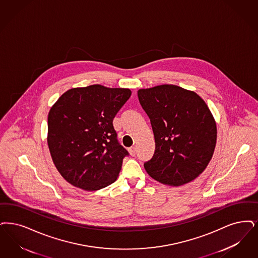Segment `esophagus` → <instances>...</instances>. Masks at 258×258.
Instances as JSON below:
<instances>
[{
  "label": "esophagus",
  "mask_w": 258,
  "mask_h": 258,
  "mask_svg": "<svg viewBox=\"0 0 258 258\" xmlns=\"http://www.w3.org/2000/svg\"><path fill=\"white\" fill-rule=\"evenodd\" d=\"M128 153L131 154V155L134 156L135 154H136V148H135V147H131V148L128 149Z\"/></svg>",
  "instance_id": "1"
}]
</instances>
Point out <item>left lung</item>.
Wrapping results in <instances>:
<instances>
[{"mask_svg": "<svg viewBox=\"0 0 258 258\" xmlns=\"http://www.w3.org/2000/svg\"><path fill=\"white\" fill-rule=\"evenodd\" d=\"M137 93L155 135V155L145 163L146 172L164 185L194 180L206 170L216 146V121L206 102L174 84Z\"/></svg>", "mask_w": 258, "mask_h": 258, "instance_id": "1", "label": "left lung"}]
</instances>
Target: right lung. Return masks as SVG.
<instances>
[{"label":"right lung","instance_id":"add662e5","mask_svg":"<svg viewBox=\"0 0 258 258\" xmlns=\"http://www.w3.org/2000/svg\"><path fill=\"white\" fill-rule=\"evenodd\" d=\"M131 95L128 88L93 84L71 88L52 104L47 142L67 182L96 191L117 179L127 152L118 144L113 119Z\"/></svg>","mask_w":258,"mask_h":258}]
</instances>
